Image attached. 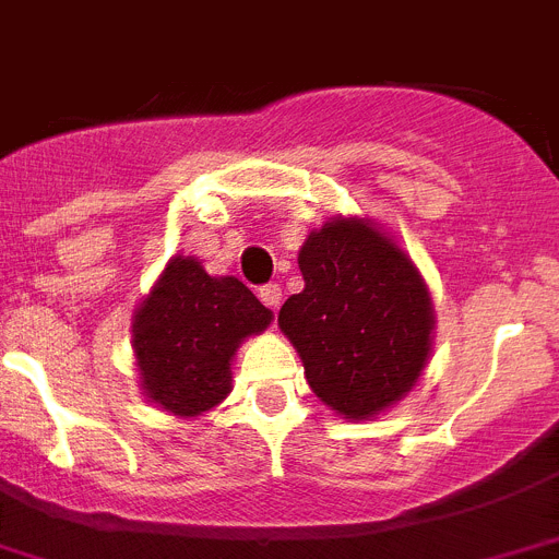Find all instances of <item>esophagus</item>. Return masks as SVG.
I'll return each instance as SVG.
<instances>
[{
  "label": "esophagus",
  "instance_id": "obj_1",
  "mask_svg": "<svg viewBox=\"0 0 559 559\" xmlns=\"http://www.w3.org/2000/svg\"><path fill=\"white\" fill-rule=\"evenodd\" d=\"M258 296L265 307H271V310L276 313V307H280V301H283V288H280V285H263V288L258 290Z\"/></svg>",
  "mask_w": 559,
  "mask_h": 559
}]
</instances>
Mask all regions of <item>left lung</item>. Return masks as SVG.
Returning a JSON list of instances; mask_svg holds the SVG:
<instances>
[{
  "mask_svg": "<svg viewBox=\"0 0 559 559\" xmlns=\"http://www.w3.org/2000/svg\"><path fill=\"white\" fill-rule=\"evenodd\" d=\"M305 290L280 310L316 396L349 421L402 402L432 355L435 307L399 240L360 216H335L299 249Z\"/></svg>",
  "mask_w": 559,
  "mask_h": 559,
  "instance_id": "obj_1",
  "label": "left lung"
}]
</instances>
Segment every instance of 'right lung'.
Returning a JSON list of instances; mask_svg holds the SVG:
<instances>
[{
  "instance_id": "right-lung-1",
  "label": "right lung",
  "mask_w": 559,
  "mask_h": 559,
  "mask_svg": "<svg viewBox=\"0 0 559 559\" xmlns=\"http://www.w3.org/2000/svg\"><path fill=\"white\" fill-rule=\"evenodd\" d=\"M274 313L238 276H213L174 254L132 316V352L143 396L177 418H197L233 391V360Z\"/></svg>"
}]
</instances>
